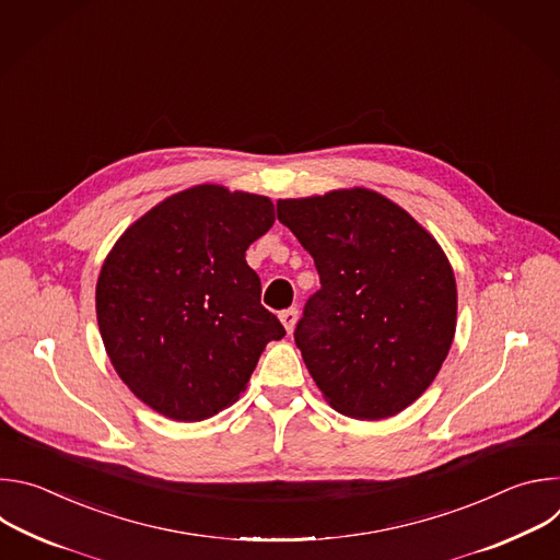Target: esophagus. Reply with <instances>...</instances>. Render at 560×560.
Listing matches in <instances>:
<instances>
[{
    "instance_id": "34e87169",
    "label": "esophagus",
    "mask_w": 560,
    "mask_h": 560,
    "mask_svg": "<svg viewBox=\"0 0 560 560\" xmlns=\"http://www.w3.org/2000/svg\"><path fill=\"white\" fill-rule=\"evenodd\" d=\"M296 316H299V310H296V307H288V310L279 312V318H281L283 328L288 330V335H290V332L294 330V326H296Z\"/></svg>"
}]
</instances>
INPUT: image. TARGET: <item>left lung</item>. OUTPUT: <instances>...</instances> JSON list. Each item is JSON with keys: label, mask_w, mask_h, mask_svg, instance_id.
<instances>
[{"label": "left lung", "mask_w": 560, "mask_h": 560, "mask_svg": "<svg viewBox=\"0 0 560 560\" xmlns=\"http://www.w3.org/2000/svg\"><path fill=\"white\" fill-rule=\"evenodd\" d=\"M277 217L322 279L294 341L326 401L359 421L404 412L456 330V281L436 238L368 188L279 199Z\"/></svg>", "instance_id": "obj_1"}]
</instances>
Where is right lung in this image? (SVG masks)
I'll list each match as a JSON object with an SVG mask.
<instances>
[{"instance_id":"add662e5","label":"right lung","mask_w":560,"mask_h":560,"mask_svg":"<svg viewBox=\"0 0 560 560\" xmlns=\"http://www.w3.org/2000/svg\"><path fill=\"white\" fill-rule=\"evenodd\" d=\"M275 223L268 197L201 184L156 203L108 253L97 324L119 378L154 412L203 421L232 406L285 337L246 250Z\"/></svg>"}]
</instances>
